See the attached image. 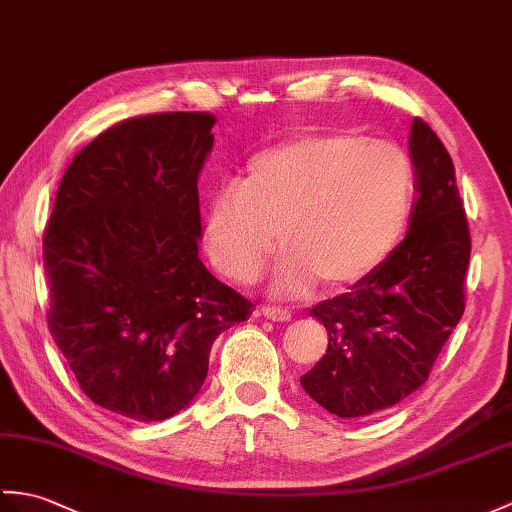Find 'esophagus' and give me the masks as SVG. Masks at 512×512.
I'll return each instance as SVG.
<instances>
[{
    "label": "esophagus",
    "instance_id": "1",
    "mask_svg": "<svg viewBox=\"0 0 512 512\" xmlns=\"http://www.w3.org/2000/svg\"><path fill=\"white\" fill-rule=\"evenodd\" d=\"M259 314L268 320H275V323H285V320L292 318V314L288 310H281V307H272V305L259 307Z\"/></svg>",
    "mask_w": 512,
    "mask_h": 512
}]
</instances>
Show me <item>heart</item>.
I'll return each mask as SVG.
<instances>
[{"label": "heart", "instance_id": "obj_1", "mask_svg": "<svg viewBox=\"0 0 512 512\" xmlns=\"http://www.w3.org/2000/svg\"><path fill=\"white\" fill-rule=\"evenodd\" d=\"M417 170L395 141L358 133H320L255 154L240 185L209 198L205 246L235 281L261 275L281 248L272 288L303 296L316 281L342 290L366 279L395 251L406 231Z\"/></svg>", "mask_w": 512, "mask_h": 512}]
</instances>
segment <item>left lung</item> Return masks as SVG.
<instances>
[{
  "mask_svg": "<svg viewBox=\"0 0 512 512\" xmlns=\"http://www.w3.org/2000/svg\"><path fill=\"white\" fill-rule=\"evenodd\" d=\"M417 202L388 259L351 292L312 307L329 344L303 390L340 419L371 417L419 390L465 312L471 237L443 141L410 128Z\"/></svg>",
  "mask_w": 512,
  "mask_h": 512,
  "instance_id": "left-lung-1",
  "label": "left lung"
}]
</instances>
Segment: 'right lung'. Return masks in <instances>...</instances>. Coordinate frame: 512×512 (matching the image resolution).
Instances as JSON below:
<instances>
[{"mask_svg": "<svg viewBox=\"0 0 512 512\" xmlns=\"http://www.w3.org/2000/svg\"><path fill=\"white\" fill-rule=\"evenodd\" d=\"M209 113L133 117L82 148L43 237L52 338L82 392L133 421L187 408L253 303L198 257Z\"/></svg>", "mask_w": 512, "mask_h": 512, "instance_id": "1", "label": "right lung"}]
</instances>
